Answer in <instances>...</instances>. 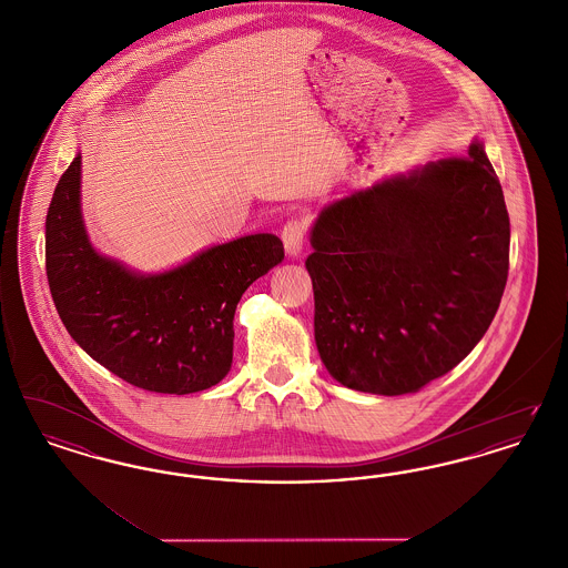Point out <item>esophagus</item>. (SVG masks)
<instances>
[{"label":"esophagus","instance_id":"esophagus-1","mask_svg":"<svg viewBox=\"0 0 568 568\" xmlns=\"http://www.w3.org/2000/svg\"><path fill=\"white\" fill-rule=\"evenodd\" d=\"M281 239H283V244H285V251L290 255H297L302 251V246H304V241H306V221L302 216L287 219L283 230H281Z\"/></svg>","mask_w":568,"mask_h":568}]
</instances>
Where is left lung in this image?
<instances>
[{"mask_svg": "<svg viewBox=\"0 0 568 568\" xmlns=\"http://www.w3.org/2000/svg\"><path fill=\"white\" fill-rule=\"evenodd\" d=\"M509 241L503 187L479 142L327 206L306 260L327 373L381 396L447 375L498 311Z\"/></svg>", "mask_w": 568, "mask_h": 568, "instance_id": "obj_1", "label": "left lung"}]
</instances>
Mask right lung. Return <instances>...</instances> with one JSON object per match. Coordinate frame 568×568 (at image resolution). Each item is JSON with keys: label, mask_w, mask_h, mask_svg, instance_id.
I'll return each mask as SVG.
<instances>
[{"label": "right lung", "mask_w": 568, "mask_h": 568, "mask_svg": "<svg viewBox=\"0 0 568 568\" xmlns=\"http://www.w3.org/2000/svg\"><path fill=\"white\" fill-rule=\"evenodd\" d=\"M283 257L281 239L253 234L155 276L123 268L84 234L81 155L47 213V276L65 329L112 375L158 394L202 392L230 373L236 306Z\"/></svg>", "instance_id": "right-lung-1"}]
</instances>
